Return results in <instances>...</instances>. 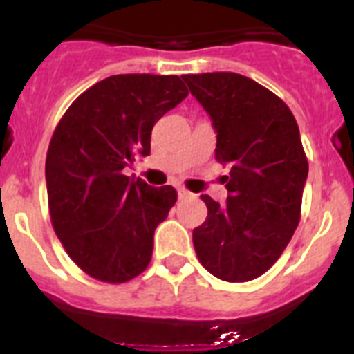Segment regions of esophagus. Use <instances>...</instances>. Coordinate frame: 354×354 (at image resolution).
Returning a JSON list of instances; mask_svg holds the SVG:
<instances>
[{
	"instance_id": "obj_1",
	"label": "esophagus",
	"mask_w": 354,
	"mask_h": 354,
	"mask_svg": "<svg viewBox=\"0 0 354 354\" xmlns=\"http://www.w3.org/2000/svg\"><path fill=\"white\" fill-rule=\"evenodd\" d=\"M192 192H187L186 187H179V198H189Z\"/></svg>"
}]
</instances>
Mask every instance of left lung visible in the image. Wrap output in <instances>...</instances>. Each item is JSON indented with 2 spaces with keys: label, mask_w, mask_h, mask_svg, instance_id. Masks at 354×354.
<instances>
[{
  "label": "left lung",
  "mask_w": 354,
  "mask_h": 354,
  "mask_svg": "<svg viewBox=\"0 0 354 354\" xmlns=\"http://www.w3.org/2000/svg\"><path fill=\"white\" fill-rule=\"evenodd\" d=\"M211 115L216 159L230 168L225 205L202 195L207 220L193 230L200 264L225 282H250L270 270L301 218L308 175L299 129L271 90L234 72L186 74Z\"/></svg>",
  "instance_id": "left-lung-1"
}]
</instances>
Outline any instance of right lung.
Instances as JSON below:
<instances>
[{
	"label": "right lung",
	"mask_w": 354,
	"mask_h": 354,
	"mask_svg": "<svg viewBox=\"0 0 354 354\" xmlns=\"http://www.w3.org/2000/svg\"><path fill=\"white\" fill-rule=\"evenodd\" d=\"M186 95L179 76H109L84 90L53 133L46 156L53 228L74 264L99 282H129L152 259L154 230L177 192L131 179L124 168L150 154L154 124Z\"/></svg>",
	"instance_id": "obj_1"
}]
</instances>
